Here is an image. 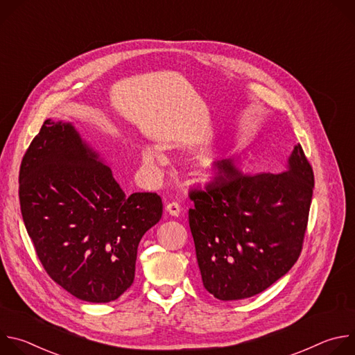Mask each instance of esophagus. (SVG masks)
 I'll return each instance as SVG.
<instances>
[{"mask_svg": "<svg viewBox=\"0 0 355 355\" xmlns=\"http://www.w3.org/2000/svg\"><path fill=\"white\" fill-rule=\"evenodd\" d=\"M166 211L171 216H178L181 214V208H180V205L177 204V202H171V204H167Z\"/></svg>", "mask_w": 355, "mask_h": 355, "instance_id": "obj_1", "label": "esophagus"}]
</instances>
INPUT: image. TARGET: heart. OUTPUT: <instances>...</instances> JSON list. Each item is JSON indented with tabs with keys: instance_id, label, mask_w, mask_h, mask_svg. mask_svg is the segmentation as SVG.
Segmentation results:
<instances>
[{
	"instance_id": "b5f03b06",
	"label": "heart",
	"mask_w": 355,
	"mask_h": 355,
	"mask_svg": "<svg viewBox=\"0 0 355 355\" xmlns=\"http://www.w3.org/2000/svg\"><path fill=\"white\" fill-rule=\"evenodd\" d=\"M141 160L148 170H153L157 166L166 163V156L163 155V151L160 148L153 146H146L141 150Z\"/></svg>"
}]
</instances>
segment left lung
Masks as SVG:
<instances>
[{"instance_id": "obj_1", "label": "left lung", "mask_w": 355, "mask_h": 355, "mask_svg": "<svg viewBox=\"0 0 355 355\" xmlns=\"http://www.w3.org/2000/svg\"><path fill=\"white\" fill-rule=\"evenodd\" d=\"M313 170L296 144L281 174H241L216 164L205 189H192L189 227L205 289L220 300L254 296L296 263L313 193Z\"/></svg>"}]
</instances>
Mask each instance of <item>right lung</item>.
Segmentation results:
<instances>
[{"label":"right lung","mask_w":355,"mask_h":355,"mask_svg":"<svg viewBox=\"0 0 355 355\" xmlns=\"http://www.w3.org/2000/svg\"><path fill=\"white\" fill-rule=\"evenodd\" d=\"M19 202L49 277L92 303L115 300L133 284L137 245L163 215L157 193L126 196L73 123L52 119L22 159Z\"/></svg>","instance_id":"obj_1"}]
</instances>
